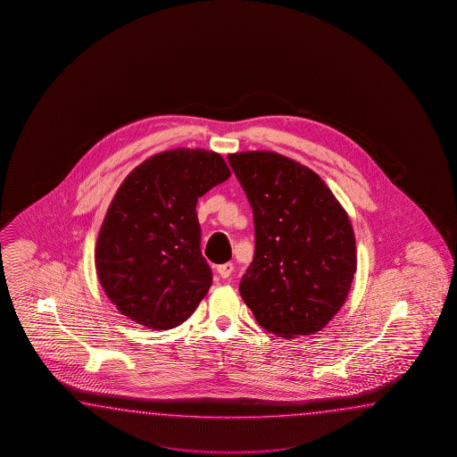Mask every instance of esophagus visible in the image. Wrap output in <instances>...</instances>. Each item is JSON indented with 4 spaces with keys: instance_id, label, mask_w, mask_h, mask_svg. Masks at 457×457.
<instances>
[{
    "instance_id": "1",
    "label": "esophagus",
    "mask_w": 457,
    "mask_h": 457,
    "mask_svg": "<svg viewBox=\"0 0 457 457\" xmlns=\"http://www.w3.org/2000/svg\"><path fill=\"white\" fill-rule=\"evenodd\" d=\"M217 272L222 279H227L233 272V262H225V264H219L217 266Z\"/></svg>"
}]
</instances>
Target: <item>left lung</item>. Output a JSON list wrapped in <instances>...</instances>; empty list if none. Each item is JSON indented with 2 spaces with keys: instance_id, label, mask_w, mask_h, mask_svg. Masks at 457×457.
Segmentation results:
<instances>
[{
  "instance_id": "obj_1",
  "label": "left lung",
  "mask_w": 457,
  "mask_h": 457,
  "mask_svg": "<svg viewBox=\"0 0 457 457\" xmlns=\"http://www.w3.org/2000/svg\"><path fill=\"white\" fill-rule=\"evenodd\" d=\"M228 163L254 220L243 301L272 335L320 331L346 301L356 272L350 217L320 176L287 156L242 152Z\"/></svg>"
}]
</instances>
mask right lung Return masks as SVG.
I'll list each match as a JSON object with an SVG mask.
<instances>
[{
  "instance_id": "right-lung-1",
  "label": "right lung",
  "mask_w": 457,
  "mask_h": 457,
  "mask_svg": "<svg viewBox=\"0 0 457 457\" xmlns=\"http://www.w3.org/2000/svg\"><path fill=\"white\" fill-rule=\"evenodd\" d=\"M228 178L224 158L203 148L166 150L127 176L96 242L97 278L122 315L152 330L191 317L212 284L197 197Z\"/></svg>"
}]
</instances>
